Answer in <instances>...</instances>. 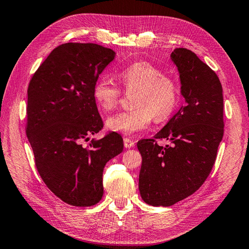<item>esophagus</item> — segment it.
Listing matches in <instances>:
<instances>
[{
    "instance_id": "1",
    "label": "esophagus",
    "mask_w": 249,
    "mask_h": 249,
    "mask_svg": "<svg viewBox=\"0 0 249 249\" xmlns=\"http://www.w3.org/2000/svg\"><path fill=\"white\" fill-rule=\"evenodd\" d=\"M124 146L126 148H131L135 146V141H132L130 138H124Z\"/></svg>"
}]
</instances>
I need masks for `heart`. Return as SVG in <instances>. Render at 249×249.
I'll return each mask as SVG.
<instances>
[{
    "instance_id": "b5f03b06",
    "label": "heart",
    "mask_w": 249,
    "mask_h": 249,
    "mask_svg": "<svg viewBox=\"0 0 249 249\" xmlns=\"http://www.w3.org/2000/svg\"><path fill=\"white\" fill-rule=\"evenodd\" d=\"M118 78L126 93H132L130 111L120 112L106 121L108 129L126 135L145 129L153 119L162 122L174 113L180 98L177 79L165 75L160 68L147 61L135 62L121 71ZM93 98L98 108L109 112L117 108L122 91L110 80L102 77L93 86Z\"/></svg>"
}]
</instances>
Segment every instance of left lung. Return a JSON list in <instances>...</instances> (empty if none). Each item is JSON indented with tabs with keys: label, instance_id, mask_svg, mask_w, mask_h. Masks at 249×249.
<instances>
[{
	"label": "left lung",
	"instance_id": "obj_1",
	"mask_svg": "<svg viewBox=\"0 0 249 249\" xmlns=\"http://www.w3.org/2000/svg\"><path fill=\"white\" fill-rule=\"evenodd\" d=\"M171 57L186 103L153 139L137 143L142 156L139 190L142 199L156 207L174 205L201 187L224 135L223 89L216 73L188 49L177 48ZM163 138L169 146L159 145Z\"/></svg>",
	"mask_w": 249,
	"mask_h": 249
}]
</instances>
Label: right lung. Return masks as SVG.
<instances>
[{
    "mask_svg": "<svg viewBox=\"0 0 249 249\" xmlns=\"http://www.w3.org/2000/svg\"><path fill=\"white\" fill-rule=\"evenodd\" d=\"M114 54L95 43L60 44L27 88L25 130L35 164L46 187L71 206L102 199L104 167L123 151V139L114 131L83 144L104 127L92 91Z\"/></svg>",
    "mask_w": 249,
    "mask_h": 249,
    "instance_id": "right-lung-1",
    "label": "right lung"
}]
</instances>
